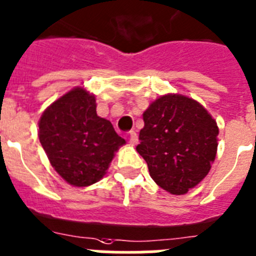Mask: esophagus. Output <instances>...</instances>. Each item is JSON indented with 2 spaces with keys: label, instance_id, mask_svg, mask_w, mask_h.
<instances>
[{
  "label": "esophagus",
  "instance_id": "34e87169",
  "mask_svg": "<svg viewBox=\"0 0 256 256\" xmlns=\"http://www.w3.org/2000/svg\"><path fill=\"white\" fill-rule=\"evenodd\" d=\"M128 136H130V144H138L139 139H138V134L135 132V131H130V135H128Z\"/></svg>",
  "mask_w": 256,
  "mask_h": 256
}]
</instances>
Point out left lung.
<instances>
[{"label":"left lung","mask_w":256,"mask_h":256,"mask_svg":"<svg viewBox=\"0 0 256 256\" xmlns=\"http://www.w3.org/2000/svg\"><path fill=\"white\" fill-rule=\"evenodd\" d=\"M142 120L136 150L154 182L174 195L202 182L216 160L220 134L206 108L190 96L168 93L149 104Z\"/></svg>","instance_id":"obj_1"}]
</instances>
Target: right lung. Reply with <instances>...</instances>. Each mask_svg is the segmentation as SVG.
<instances>
[{
  "mask_svg": "<svg viewBox=\"0 0 256 256\" xmlns=\"http://www.w3.org/2000/svg\"><path fill=\"white\" fill-rule=\"evenodd\" d=\"M38 136L50 166L75 188H86L103 178L125 140L108 120L96 114V96L75 86L39 118Z\"/></svg>",
  "mask_w": 256,
  "mask_h": 256,
  "instance_id": "obj_1",
  "label": "right lung"
}]
</instances>
